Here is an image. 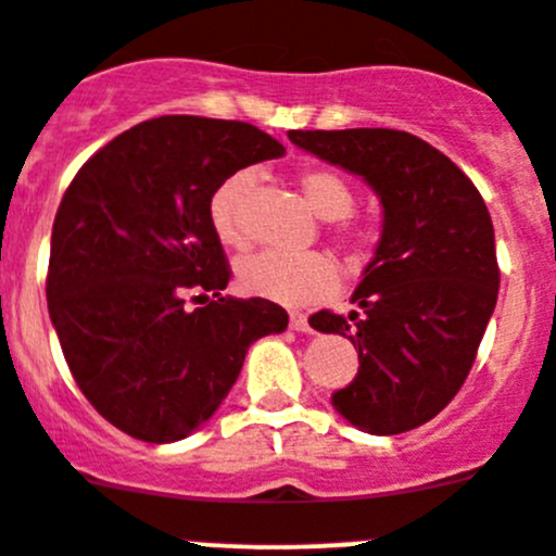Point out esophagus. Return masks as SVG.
<instances>
[{
  "instance_id": "34e87169",
  "label": "esophagus",
  "mask_w": 556,
  "mask_h": 556,
  "mask_svg": "<svg viewBox=\"0 0 556 556\" xmlns=\"http://www.w3.org/2000/svg\"><path fill=\"white\" fill-rule=\"evenodd\" d=\"M290 329H293V331H304V334H307V331H313V326H309L307 315L290 313Z\"/></svg>"
}]
</instances>
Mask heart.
Here are the masks:
<instances>
[{
    "mask_svg": "<svg viewBox=\"0 0 556 556\" xmlns=\"http://www.w3.org/2000/svg\"><path fill=\"white\" fill-rule=\"evenodd\" d=\"M254 178L249 173H236L211 197V225L227 247L247 243L243 225V200L252 189ZM302 191L315 214L326 222L345 219L354 211V189L340 173L329 167H313L302 175ZM342 238L349 236L345 227H337ZM238 288L249 295L277 304H309L324 299L337 282V266L320 252L279 254L257 252L249 254L236 268Z\"/></svg>",
    "mask_w": 556,
    "mask_h": 556,
    "instance_id": "heart-1",
    "label": "heart"
}]
</instances>
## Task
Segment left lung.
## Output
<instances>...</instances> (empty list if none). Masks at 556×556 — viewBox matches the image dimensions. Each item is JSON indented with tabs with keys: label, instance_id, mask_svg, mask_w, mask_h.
I'll return each mask as SVG.
<instances>
[{
	"label": "left lung",
	"instance_id": "1",
	"mask_svg": "<svg viewBox=\"0 0 556 556\" xmlns=\"http://www.w3.org/2000/svg\"><path fill=\"white\" fill-rule=\"evenodd\" d=\"M295 148L359 175L381 202V238L349 315L313 329L359 349L354 383L331 406L354 428L395 435L464 387L500 293L494 225L480 191L425 139L392 128L288 131Z\"/></svg>",
	"mask_w": 556,
	"mask_h": 556
}]
</instances>
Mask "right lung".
Wrapping results in <instances>:
<instances>
[{
  "instance_id": "obj_1",
  "label": "right lung",
  "mask_w": 556,
  "mask_h": 556,
  "mask_svg": "<svg viewBox=\"0 0 556 556\" xmlns=\"http://www.w3.org/2000/svg\"><path fill=\"white\" fill-rule=\"evenodd\" d=\"M282 144L238 121L167 114L98 150L67 186L51 230L49 318L87 401L139 442L169 444L214 417L249 345L288 329L230 282L211 197ZM186 289L214 292L182 307Z\"/></svg>"
}]
</instances>
